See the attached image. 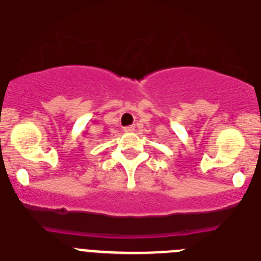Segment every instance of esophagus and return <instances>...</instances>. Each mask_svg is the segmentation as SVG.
Instances as JSON below:
<instances>
[{
    "mask_svg": "<svg viewBox=\"0 0 261 261\" xmlns=\"http://www.w3.org/2000/svg\"><path fill=\"white\" fill-rule=\"evenodd\" d=\"M124 132L129 133V132H135V125H129L124 128Z\"/></svg>",
    "mask_w": 261,
    "mask_h": 261,
    "instance_id": "obj_1",
    "label": "esophagus"
}]
</instances>
